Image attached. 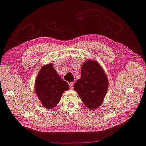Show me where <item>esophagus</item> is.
Segmentation results:
<instances>
[{
    "label": "esophagus",
    "instance_id": "esophagus-1",
    "mask_svg": "<svg viewBox=\"0 0 146 146\" xmlns=\"http://www.w3.org/2000/svg\"><path fill=\"white\" fill-rule=\"evenodd\" d=\"M69 86H70V87H71V88H73V84H74V82H69Z\"/></svg>",
    "mask_w": 146,
    "mask_h": 146
}]
</instances>
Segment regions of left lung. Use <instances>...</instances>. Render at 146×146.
Returning a JSON list of instances; mask_svg holds the SVG:
<instances>
[{
  "label": "left lung",
  "instance_id": "1",
  "mask_svg": "<svg viewBox=\"0 0 146 146\" xmlns=\"http://www.w3.org/2000/svg\"><path fill=\"white\" fill-rule=\"evenodd\" d=\"M109 81L106 73L97 61L88 60L81 67L80 78L74 84L84 105L94 110L102 105L107 94Z\"/></svg>",
  "mask_w": 146,
  "mask_h": 146
}]
</instances>
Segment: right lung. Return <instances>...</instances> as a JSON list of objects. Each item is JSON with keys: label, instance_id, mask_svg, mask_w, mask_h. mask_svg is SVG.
<instances>
[{"label": "right lung", "instance_id": "right-lung-1", "mask_svg": "<svg viewBox=\"0 0 146 146\" xmlns=\"http://www.w3.org/2000/svg\"><path fill=\"white\" fill-rule=\"evenodd\" d=\"M53 66V64L43 66L35 81L36 94L46 109L56 107L64 92L69 89L68 83L59 76Z\"/></svg>", "mask_w": 146, "mask_h": 146}]
</instances>
